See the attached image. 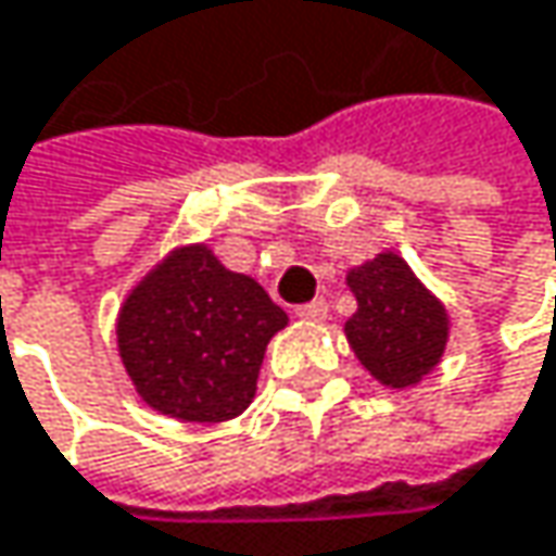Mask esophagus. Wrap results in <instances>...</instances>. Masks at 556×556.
Returning a JSON list of instances; mask_svg holds the SVG:
<instances>
[{
  "mask_svg": "<svg viewBox=\"0 0 556 556\" xmlns=\"http://www.w3.org/2000/svg\"><path fill=\"white\" fill-rule=\"evenodd\" d=\"M295 315L305 318V321H325V318H328V302H325V299H312V302L299 305Z\"/></svg>",
  "mask_w": 556,
  "mask_h": 556,
  "instance_id": "1",
  "label": "esophagus"
}]
</instances>
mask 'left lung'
Instances as JSON below:
<instances>
[{
  "instance_id": "left-lung-1",
  "label": "left lung",
  "mask_w": 556,
  "mask_h": 556,
  "mask_svg": "<svg viewBox=\"0 0 556 556\" xmlns=\"http://www.w3.org/2000/svg\"><path fill=\"white\" fill-rule=\"evenodd\" d=\"M357 312L344 331L357 361L383 383L402 389L438 367L447 344L444 305L395 254H380L348 274Z\"/></svg>"
}]
</instances>
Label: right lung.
I'll return each instance as SVG.
<instances>
[{"label":"right lung","mask_w":556,"mask_h":556,"mask_svg":"<svg viewBox=\"0 0 556 556\" xmlns=\"http://www.w3.org/2000/svg\"><path fill=\"white\" fill-rule=\"evenodd\" d=\"M286 312L261 282L225 270L205 244L179 248L118 315V351L141 399L182 421H228L254 392Z\"/></svg>","instance_id":"1"}]
</instances>
